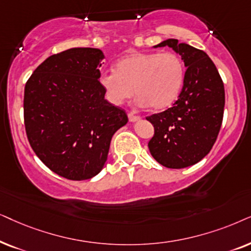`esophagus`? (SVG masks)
<instances>
[{
    "label": "esophagus",
    "instance_id": "obj_1",
    "mask_svg": "<svg viewBox=\"0 0 251 251\" xmlns=\"http://www.w3.org/2000/svg\"><path fill=\"white\" fill-rule=\"evenodd\" d=\"M128 119H129V122H138V120L141 119V117L135 115L134 112H129L128 113Z\"/></svg>",
    "mask_w": 251,
    "mask_h": 251
}]
</instances>
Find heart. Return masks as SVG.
I'll list each match as a JSON object with an SVG mask.
<instances>
[{
	"mask_svg": "<svg viewBox=\"0 0 251 251\" xmlns=\"http://www.w3.org/2000/svg\"><path fill=\"white\" fill-rule=\"evenodd\" d=\"M100 85L112 104L122 105L135 94L140 106L165 109L178 99L185 65L175 52H133L100 75Z\"/></svg>",
	"mask_w": 251,
	"mask_h": 251,
	"instance_id": "obj_1",
	"label": "heart"
}]
</instances>
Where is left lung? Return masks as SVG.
<instances>
[{
  "mask_svg": "<svg viewBox=\"0 0 251 251\" xmlns=\"http://www.w3.org/2000/svg\"><path fill=\"white\" fill-rule=\"evenodd\" d=\"M157 47H170L185 63V82L171 108L147 117L153 136L150 153L169 169L194 165L208 155L223 123L225 89L218 70L203 50L169 39Z\"/></svg>",
  "mask_w": 251,
  "mask_h": 251,
  "instance_id": "8db88e82",
  "label": "left lung"
}]
</instances>
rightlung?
I'll use <instances>...</instances> for the list:
<instances>
[{"label": "right lung", "mask_w": 251, "mask_h": 251, "mask_svg": "<svg viewBox=\"0 0 251 251\" xmlns=\"http://www.w3.org/2000/svg\"><path fill=\"white\" fill-rule=\"evenodd\" d=\"M96 48L55 53L25 85L28 142L47 168L69 180L95 176L108 158L112 135L128 122L125 110L104 99Z\"/></svg>", "instance_id": "right-lung-1"}]
</instances>
